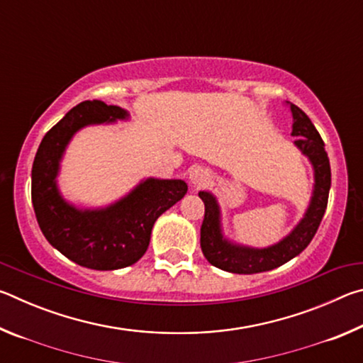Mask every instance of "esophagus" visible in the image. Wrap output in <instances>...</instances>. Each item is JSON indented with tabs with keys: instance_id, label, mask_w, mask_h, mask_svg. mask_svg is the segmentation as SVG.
<instances>
[{
	"instance_id": "1",
	"label": "esophagus",
	"mask_w": 363,
	"mask_h": 363,
	"mask_svg": "<svg viewBox=\"0 0 363 363\" xmlns=\"http://www.w3.org/2000/svg\"><path fill=\"white\" fill-rule=\"evenodd\" d=\"M189 179H190V184L194 186V189H200L206 186L208 181H210V173L201 167H194L189 173Z\"/></svg>"
}]
</instances>
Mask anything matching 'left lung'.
<instances>
[{
	"instance_id": "left-lung-1",
	"label": "left lung",
	"mask_w": 363,
	"mask_h": 363,
	"mask_svg": "<svg viewBox=\"0 0 363 363\" xmlns=\"http://www.w3.org/2000/svg\"><path fill=\"white\" fill-rule=\"evenodd\" d=\"M290 108L294 120L291 136L298 138L294 140V145L309 160L312 171H314V186H312L309 205H307L303 218L281 240L262 248L230 240L223 229V213H220L216 195L208 190L199 192V196L205 203V219L200 230L201 251L208 262L225 272H267V270L280 267L281 264L296 257L314 238L325 210H327L331 169L328 155L325 152V144L309 116L294 104H291Z\"/></svg>"
}]
</instances>
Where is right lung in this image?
<instances>
[{"label":"right lung","instance_id":"add662e5","mask_svg":"<svg viewBox=\"0 0 363 363\" xmlns=\"http://www.w3.org/2000/svg\"><path fill=\"white\" fill-rule=\"evenodd\" d=\"M130 118L121 107L84 101L46 133L33 160L32 203L43 235L83 267L115 270L138 262L149 248L155 220L187 194L182 179L145 177L106 206L82 208L62 195L60 164L73 136L86 126Z\"/></svg>","mask_w":363,"mask_h":363}]
</instances>
